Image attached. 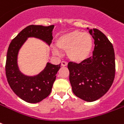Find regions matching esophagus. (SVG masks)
I'll list each match as a JSON object with an SVG mask.
<instances>
[{"label":"esophagus","mask_w":124,"mask_h":124,"mask_svg":"<svg viewBox=\"0 0 124 124\" xmlns=\"http://www.w3.org/2000/svg\"><path fill=\"white\" fill-rule=\"evenodd\" d=\"M61 65H62V66H66L68 65V63L66 62H65V61H62V62H61Z\"/></svg>","instance_id":"esophagus-1"}]
</instances>
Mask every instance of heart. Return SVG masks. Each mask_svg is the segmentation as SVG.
Segmentation results:
<instances>
[{
    "label": "heart",
    "mask_w": 124,
    "mask_h": 124,
    "mask_svg": "<svg viewBox=\"0 0 124 124\" xmlns=\"http://www.w3.org/2000/svg\"><path fill=\"white\" fill-rule=\"evenodd\" d=\"M56 46L62 51H67L70 60L75 62L84 61L90 56L93 47V39L90 34L74 30L62 34L56 40ZM54 54L60 52L56 47H53Z\"/></svg>",
    "instance_id": "obj_1"
}]
</instances>
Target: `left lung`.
I'll use <instances>...</instances> for the list:
<instances>
[{"instance_id": "8db88e82", "label": "left lung", "mask_w": 124, "mask_h": 124, "mask_svg": "<svg viewBox=\"0 0 124 124\" xmlns=\"http://www.w3.org/2000/svg\"><path fill=\"white\" fill-rule=\"evenodd\" d=\"M89 30L94 40L93 56L80 64L70 62V81L73 92L87 102L104 96L111 86L115 75V57L113 45L100 30Z\"/></svg>"}]
</instances>
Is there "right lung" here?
I'll use <instances>...</instances> for the list:
<instances>
[{
	"label": "right lung",
	"instance_id": "obj_1",
	"mask_svg": "<svg viewBox=\"0 0 124 124\" xmlns=\"http://www.w3.org/2000/svg\"><path fill=\"white\" fill-rule=\"evenodd\" d=\"M54 26L30 25L22 30L9 46L5 67L7 80L13 92L29 103L39 102L49 95L60 64L53 65L47 62L44 70L39 75L33 77L26 76L18 69V51L29 37L37 38L50 45Z\"/></svg>",
	"mask_w": 124,
	"mask_h": 124
}]
</instances>
